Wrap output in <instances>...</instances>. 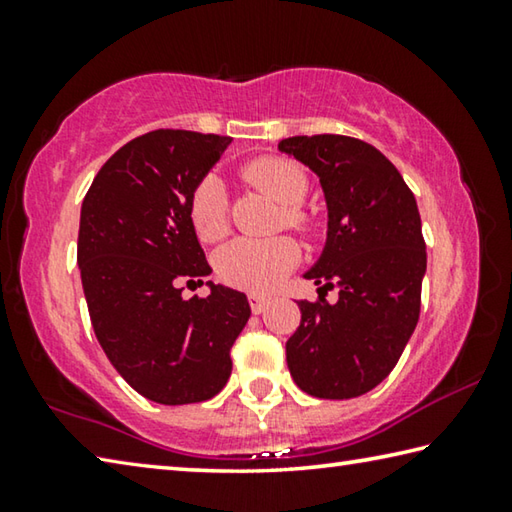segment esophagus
<instances>
[{"label":"esophagus","mask_w":512,"mask_h":512,"mask_svg":"<svg viewBox=\"0 0 512 512\" xmlns=\"http://www.w3.org/2000/svg\"><path fill=\"white\" fill-rule=\"evenodd\" d=\"M248 300H250V309H253L255 314H264V311L268 309V305H271V298L259 296V293H250Z\"/></svg>","instance_id":"34e87169"}]
</instances>
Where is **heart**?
Segmentation results:
<instances>
[{
  "instance_id": "1",
  "label": "heart",
  "mask_w": 512,
  "mask_h": 512,
  "mask_svg": "<svg viewBox=\"0 0 512 512\" xmlns=\"http://www.w3.org/2000/svg\"><path fill=\"white\" fill-rule=\"evenodd\" d=\"M244 178L262 189L282 207V221L289 228H307V216L298 203L307 196L309 180L296 162L284 158H257L244 167ZM228 196L219 176H205L189 198V221L203 241H216L228 230ZM300 259V248L291 237L248 239L241 237L223 246L216 255L219 273L239 289L271 291Z\"/></svg>"
}]
</instances>
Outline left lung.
<instances>
[{"label":"left lung","instance_id":"1","mask_svg":"<svg viewBox=\"0 0 512 512\" xmlns=\"http://www.w3.org/2000/svg\"><path fill=\"white\" fill-rule=\"evenodd\" d=\"M316 173L327 205V239L305 271L329 305L300 300L287 366L300 391L350 400L388 377L420 318L427 246L418 203L395 164L345 135H300L277 146Z\"/></svg>","mask_w":512,"mask_h":512}]
</instances>
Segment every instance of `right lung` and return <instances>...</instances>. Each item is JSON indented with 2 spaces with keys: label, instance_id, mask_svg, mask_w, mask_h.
I'll return each instance as SVG.
<instances>
[{
  "label": "right lung",
  "instance_id": "obj_1",
  "mask_svg": "<svg viewBox=\"0 0 512 512\" xmlns=\"http://www.w3.org/2000/svg\"><path fill=\"white\" fill-rule=\"evenodd\" d=\"M230 137L153 131L103 164L81 207L79 268L94 334L112 366L146 400H212L228 384L230 348L250 318L246 293L205 282L212 273L189 221V198Z\"/></svg>",
  "mask_w": 512,
  "mask_h": 512
}]
</instances>
